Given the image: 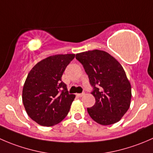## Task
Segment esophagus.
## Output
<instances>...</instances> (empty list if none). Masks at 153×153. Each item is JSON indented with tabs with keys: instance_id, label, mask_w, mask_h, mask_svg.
Instances as JSON below:
<instances>
[{
	"instance_id": "34e87169",
	"label": "esophagus",
	"mask_w": 153,
	"mask_h": 153,
	"mask_svg": "<svg viewBox=\"0 0 153 153\" xmlns=\"http://www.w3.org/2000/svg\"><path fill=\"white\" fill-rule=\"evenodd\" d=\"M85 95V93H81V94H77V96H78V97H80V98H81V97H82V96H84V95Z\"/></svg>"
}]
</instances>
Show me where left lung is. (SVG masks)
Here are the masks:
<instances>
[{
  "instance_id": "8db88e82",
  "label": "left lung",
  "mask_w": 153,
  "mask_h": 153,
  "mask_svg": "<svg viewBox=\"0 0 153 153\" xmlns=\"http://www.w3.org/2000/svg\"><path fill=\"white\" fill-rule=\"evenodd\" d=\"M76 59L84 67L93 86L95 104L87 108L89 116L98 124L118 122L130 106L131 85L124 68L108 52L98 49L78 53Z\"/></svg>"
}]
</instances>
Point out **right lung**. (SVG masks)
<instances>
[{"label":"right lung","instance_id":"right-lung-1","mask_svg":"<svg viewBox=\"0 0 153 153\" xmlns=\"http://www.w3.org/2000/svg\"><path fill=\"white\" fill-rule=\"evenodd\" d=\"M74 58L75 54L52 55L37 63L29 72L22 101L27 113L38 124L54 126L67 115L75 95L69 94L61 77Z\"/></svg>","mask_w":153,"mask_h":153}]
</instances>
